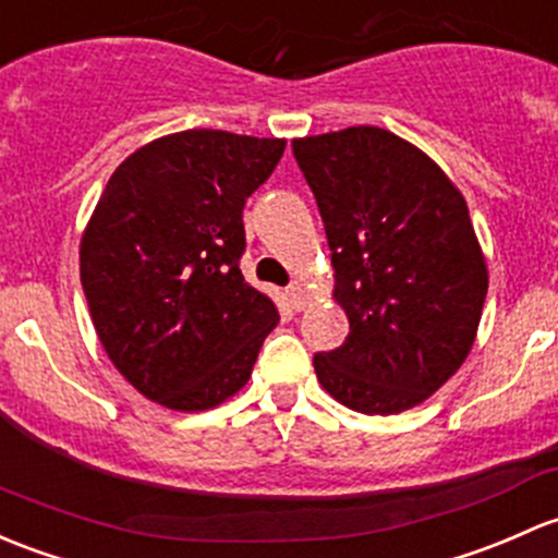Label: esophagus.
<instances>
[{
	"mask_svg": "<svg viewBox=\"0 0 558 558\" xmlns=\"http://www.w3.org/2000/svg\"><path fill=\"white\" fill-rule=\"evenodd\" d=\"M289 294H291V304H294V310L307 307V296H304V283H302V280H294V283L289 286Z\"/></svg>",
	"mask_w": 558,
	"mask_h": 558,
	"instance_id": "esophagus-1",
	"label": "esophagus"
}]
</instances>
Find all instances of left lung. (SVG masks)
<instances>
[{"label": "left lung", "mask_w": 558, "mask_h": 558, "mask_svg": "<svg viewBox=\"0 0 558 558\" xmlns=\"http://www.w3.org/2000/svg\"><path fill=\"white\" fill-rule=\"evenodd\" d=\"M324 219L342 348L313 357L328 396L361 414L430 398L476 339L489 275L465 197L409 141L374 125L294 138Z\"/></svg>", "instance_id": "left-lung-1"}]
</instances>
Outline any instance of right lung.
Segmentation results:
<instances>
[{"label": "right lung", "mask_w": 558, "mask_h": 558, "mask_svg": "<svg viewBox=\"0 0 558 558\" xmlns=\"http://www.w3.org/2000/svg\"><path fill=\"white\" fill-rule=\"evenodd\" d=\"M283 149L201 128L111 173L82 234V291L109 361L149 401L205 412L248 383L280 315L240 272L243 208Z\"/></svg>", "instance_id": "right-lung-1"}]
</instances>
